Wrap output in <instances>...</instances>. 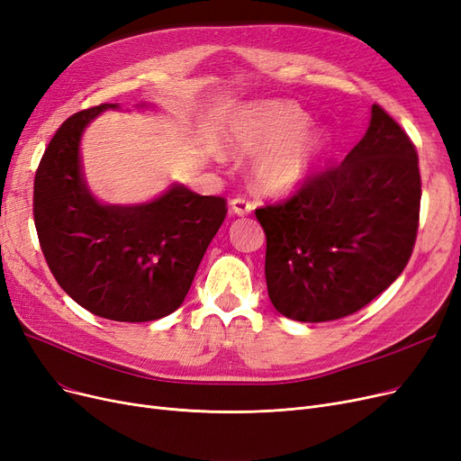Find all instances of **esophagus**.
I'll list each match as a JSON object with an SVG mask.
<instances>
[{
	"instance_id": "1",
	"label": "esophagus",
	"mask_w": 461,
	"mask_h": 461,
	"mask_svg": "<svg viewBox=\"0 0 461 461\" xmlns=\"http://www.w3.org/2000/svg\"><path fill=\"white\" fill-rule=\"evenodd\" d=\"M230 209H231V212L237 214V216H247V214L252 212L254 204L249 203V201L243 199V197H237V199H231V201H230Z\"/></svg>"
}]
</instances>
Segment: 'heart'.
Returning <instances> with one entry per match:
<instances>
[{"label": "heart", "instance_id": "b5f03b06", "mask_svg": "<svg viewBox=\"0 0 461 461\" xmlns=\"http://www.w3.org/2000/svg\"><path fill=\"white\" fill-rule=\"evenodd\" d=\"M308 123L310 115L291 102H254L230 117L224 139L237 153H258L250 176L262 194L288 195L310 180L330 148L329 131Z\"/></svg>", "mask_w": 461, "mask_h": 461}]
</instances>
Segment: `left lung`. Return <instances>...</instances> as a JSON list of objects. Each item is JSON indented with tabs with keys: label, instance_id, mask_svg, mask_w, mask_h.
Instances as JSON below:
<instances>
[{
	"label": "left lung",
	"instance_id": "left-lung-1",
	"mask_svg": "<svg viewBox=\"0 0 461 461\" xmlns=\"http://www.w3.org/2000/svg\"><path fill=\"white\" fill-rule=\"evenodd\" d=\"M421 182L416 148L378 104L346 159L283 204L258 209L266 285L293 321L325 322L359 312L411 258Z\"/></svg>",
	"mask_w": 461,
	"mask_h": 461
}]
</instances>
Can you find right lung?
I'll use <instances>...</instances> for the list:
<instances>
[{
  "mask_svg": "<svg viewBox=\"0 0 461 461\" xmlns=\"http://www.w3.org/2000/svg\"><path fill=\"white\" fill-rule=\"evenodd\" d=\"M106 110L122 104L74 113L49 142L33 182V220L50 271L81 308L112 321H156L182 305L226 201L173 182L144 203H102L85 178L81 139Z\"/></svg>",
  "mask_w": 461,
  "mask_h": 461,
  "instance_id": "1",
  "label": "right lung"
}]
</instances>
